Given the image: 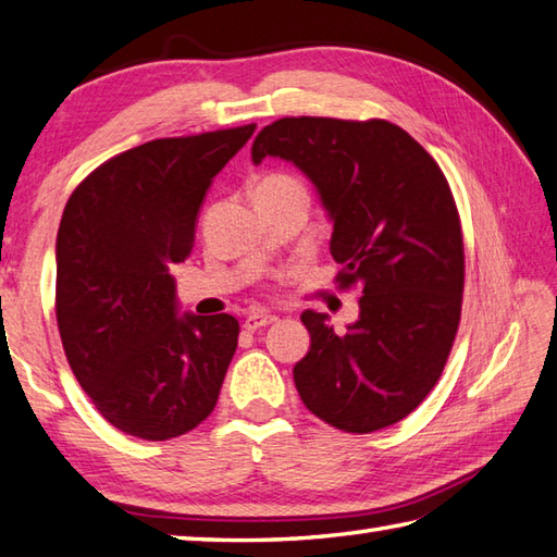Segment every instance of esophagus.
I'll list each match as a JSON object with an SVG mask.
<instances>
[{"label": "esophagus", "instance_id": "1", "mask_svg": "<svg viewBox=\"0 0 557 557\" xmlns=\"http://www.w3.org/2000/svg\"><path fill=\"white\" fill-rule=\"evenodd\" d=\"M274 322H278L276 314L264 312V310H257V312H249V314H247L243 327H245L247 332H257V330H261V327H269V324H274Z\"/></svg>", "mask_w": 557, "mask_h": 557}]
</instances>
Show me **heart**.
<instances>
[{
	"label": "heart",
	"instance_id": "1",
	"mask_svg": "<svg viewBox=\"0 0 557 557\" xmlns=\"http://www.w3.org/2000/svg\"><path fill=\"white\" fill-rule=\"evenodd\" d=\"M257 188H293V191H302V194H308V188L302 186V182L298 180V176H293V174H283V172L264 176V180H261V184H259Z\"/></svg>",
	"mask_w": 557,
	"mask_h": 557
}]
</instances>
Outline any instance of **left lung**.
I'll list each match as a JSON object with an SVG mask.
<instances>
[{
  "instance_id": "obj_1",
  "label": "left lung",
  "mask_w": 557,
  "mask_h": 557,
  "mask_svg": "<svg viewBox=\"0 0 557 557\" xmlns=\"http://www.w3.org/2000/svg\"><path fill=\"white\" fill-rule=\"evenodd\" d=\"M264 157L318 186L337 286L363 293L344 334L327 314H300L312 342L293 369L300 400L349 434L400 422L442 377L463 306V230L442 166L383 119H278L251 145L255 164Z\"/></svg>"
}]
</instances>
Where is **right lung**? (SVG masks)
Wrapping results in <instances>:
<instances>
[{"label": "right lung", "instance_id": "obj_1", "mask_svg": "<svg viewBox=\"0 0 557 557\" xmlns=\"http://www.w3.org/2000/svg\"><path fill=\"white\" fill-rule=\"evenodd\" d=\"M257 125L150 140L99 164L58 230L55 314L72 373L94 407L145 442L213 412L239 322L176 318L172 267L188 259L213 176Z\"/></svg>", "mask_w": 557, "mask_h": 557}]
</instances>
